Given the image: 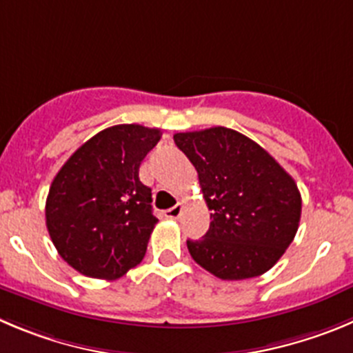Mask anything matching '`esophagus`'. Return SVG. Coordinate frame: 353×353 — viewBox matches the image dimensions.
Masks as SVG:
<instances>
[{
  "instance_id": "34e87169",
  "label": "esophagus",
  "mask_w": 353,
  "mask_h": 353,
  "mask_svg": "<svg viewBox=\"0 0 353 353\" xmlns=\"http://www.w3.org/2000/svg\"><path fill=\"white\" fill-rule=\"evenodd\" d=\"M183 203H177V205L170 207V209L165 210V217H169V219H177V217L183 214Z\"/></svg>"
}]
</instances>
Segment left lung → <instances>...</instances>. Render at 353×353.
Wrapping results in <instances>:
<instances>
[{
  "mask_svg": "<svg viewBox=\"0 0 353 353\" xmlns=\"http://www.w3.org/2000/svg\"><path fill=\"white\" fill-rule=\"evenodd\" d=\"M199 172L210 210L209 232L188 251L221 281L268 272L291 242L301 217L294 179L258 143L226 127L174 134Z\"/></svg>",
  "mask_w": 353,
  "mask_h": 353,
  "instance_id": "left-lung-1",
  "label": "left lung"
}]
</instances>
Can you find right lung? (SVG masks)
Instances as JSON below:
<instances>
[{
    "label": "right lung",
    "mask_w": 353,
    "mask_h": 353,
    "mask_svg": "<svg viewBox=\"0 0 353 353\" xmlns=\"http://www.w3.org/2000/svg\"><path fill=\"white\" fill-rule=\"evenodd\" d=\"M160 137V128L136 123L104 128L54 177L47 228L61 258L77 272L114 281L143 261L158 219L139 167Z\"/></svg>",
    "instance_id": "right-lung-1"
}]
</instances>
